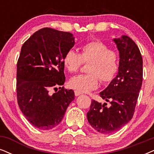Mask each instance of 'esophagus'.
Returning <instances> with one entry per match:
<instances>
[{
	"mask_svg": "<svg viewBox=\"0 0 154 154\" xmlns=\"http://www.w3.org/2000/svg\"><path fill=\"white\" fill-rule=\"evenodd\" d=\"M75 94L76 97H77V96H79V95L82 94V93L78 92V91H75Z\"/></svg>",
	"mask_w": 154,
	"mask_h": 154,
	"instance_id": "esophagus-1",
	"label": "esophagus"
}]
</instances>
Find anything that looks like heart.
Wrapping results in <instances>:
<instances>
[{"label": "heart", "instance_id": "heart-1", "mask_svg": "<svg viewBox=\"0 0 154 154\" xmlns=\"http://www.w3.org/2000/svg\"><path fill=\"white\" fill-rule=\"evenodd\" d=\"M88 74L72 77L69 87L80 93L94 90L99 86L100 79L102 83L112 82L119 69V55L116 50L109 49L106 43L101 40H93L84 44L80 53L69 50L63 57V65L70 73L76 72L83 63H88Z\"/></svg>", "mask_w": 154, "mask_h": 154}]
</instances>
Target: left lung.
<instances>
[{
	"label": "left lung",
	"mask_w": 154,
	"mask_h": 154,
	"mask_svg": "<svg viewBox=\"0 0 154 154\" xmlns=\"http://www.w3.org/2000/svg\"><path fill=\"white\" fill-rule=\"evenodd\" d=\"M119 51V69L116 77L100 93L103 100H92L87 119L96 131L110 134L118 131L133 117L143 79V60L137 44L129 37L114 39Z\"/></svg>",
	"instance_id": "1"
}]
</instances>
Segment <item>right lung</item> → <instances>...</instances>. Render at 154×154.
Listing matches in <instances>:
<instances>
[{
    "instance_id": "right-lung-1",
    "label": "right lung",
    "mask_w": 154,
    "mask_h": 154,
    "mask_svg": "<svg viewBox=\"0 0 154 154\" xmlns=\"http://www.w3.org/2000/svg\"><path fill=\"white\" fill-rule=\"evenodd\" d=\"M75 45L73 35L50 28L35 32L21 48L17 63V100L21 112L35 127H56L75 99L72 89L59 87L65 81L63 57Z\"/></svg>"
}]
</instances>
